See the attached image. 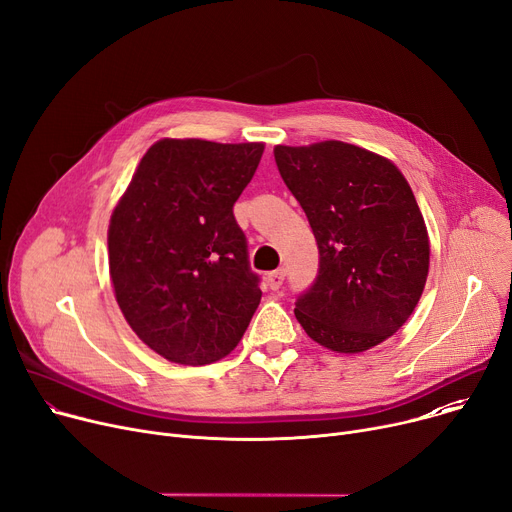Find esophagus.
<instances>
[{
  "label": "esophagus",
  "mask_w": 512,
  "mask_h": 512,
  "mask_svg": "<svg viewBox=\"0 0 512 512\" xmlns=\"http://www.w3.org/2000/svg\"><path fill=\"white\" fill-rule=\"evenodd\" d=\"M284 278H286V271L284 269H278V271H271V274L267 276V286L269 290H280L282 284H284Z\"/></svg>",
  "instance_id": "1"
}]
</instances>
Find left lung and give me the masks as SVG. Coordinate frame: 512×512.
<instances>
[{
	"instance_id": "left-lung-1",
	"label": "left lung",
	"mask_w": 512,
	"mask_h": 512,
	"mask_svg": "<svg viewBox=\"0 0 512 512\" xmlns=\"http://www.w3.org/2000/svg\"><path fill=\"white\" fill-rule=\"evenodd\" d=\"M274 156L319 247L298 323L339 354L379 346L410 319L428 278V232L410 185L387 158L335 140L276 146Z\"/></svg>"
}]
</instances>
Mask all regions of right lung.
<instances>
[{
    "instance_id": "right-lung-1",
    "label": "right lung",
    "mask_w": 512,
    "mask_h": 512,
    "mask_svg": "<svg viewBox=\"0 0 512 512\" xmlns=\"http://www.w3.org/2000/svg\"><path fill=\"white\" fill-rule=\"evenodd\" d=\"M263 144L160 140L111 216L109 269L131 329L170 362L203 366L241 342L261 290L234 203Z\"/></svg>"
}]
</instances>
